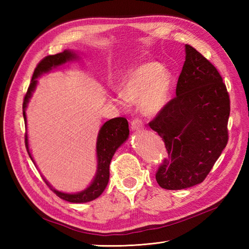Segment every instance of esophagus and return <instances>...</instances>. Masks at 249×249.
<instances>
[{
	"mask_svg": "<svg viewBox=\"0 0 249 249\" xmlns=\"http://www.w3.org/2000/svg\"><path fill=\"white\" fill-rule=\"evenodd\" d=\"M130 125H131L130 126L131 130H134V131L140 130V129L143 128V123H142V121L139 120V119H134L133 121H131V124Z\"/></svg>",
	"mask_w": 249,
	"mask_h": 249,
	"instance_id": "34e87169",
	"label": "esophagus"
}]
</instances>
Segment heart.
<instances>
[{
  "label": "heart",
  "instance_id": "obj_1",
  "mask_svg": "<svg viewBox=\"0 0 249 249\" xmlns=\"http://www.w3.org/2000/svg\"><path fill=\"white\" fill-rule=\"evenodd\" d=\"M173 87L171 71L157 62H147L130 71L121 83V95L115 103L127 107L129 102H139L145 113L160 112L169 103Z\"/></svg>",
  "mask_w": 249,
  "mask_h": 249
}]
</instances>
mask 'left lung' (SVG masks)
I'll use <instances>...</instances> for the list:
<instances>
[{"label": "left lung", "mask_w": 249, "mask_h": 249, "mask_svg": "<svg viewBox=\"0 0 249 249\" xmlns=\"http://www.w3.org/2000/svg\"><path fill=\"white\" fill-rule=\"evenodd\" d=\"M185 52L177 96L150 122L168 153L156 181L170 190L203 182L228 142L230 98L223 78L192 46Z\"/></svg>", "instance_id": "obj_1"}]
</instances>
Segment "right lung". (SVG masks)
<instances>
[{"label": "right lung", "instance_id": "1", "mask_svg": "<svg viewBox=\"0 0 249 249\" xmlns=\"http://www.w3.org/2000/svg\"><path fill=\"white\" fill-rule=\"evenodd\" d=\"M78 55L75 52L71 50H64L61 53H57L54 55H48L44 57L38 64H37L33 77L30 83V87L26 92L24 99H23V118L26 124V114L25 109L28 107V103L32 96V93L34 92L36 88L37 80L36 79L40 77L43 73L49 72L52 68H56L65 63L77 60ZM129 135V128H128V122L125 118H114L106 122V123L102 126V128L99 129V133L97 136V142H96V155H97V171L96 176H95L93 182L88 188L80 193L76 194H67L62 193L59 190L54 189L51 185L48 183L46 178L45 182L48 186L51 188L57 197L61 199L68 201L71 203H84L92 201L94 199L98 198L100 195L103 194L106 186L109 182V167L110 161L112 160L115 151L127 140ZM25 146L28 150L29 155L31 160H33L32 155L29 150V142H28V135L25 134ZM34 161V160H33Z\"/></svg>", "mask_w": 249, "mask_h": 249}]
</instances>
